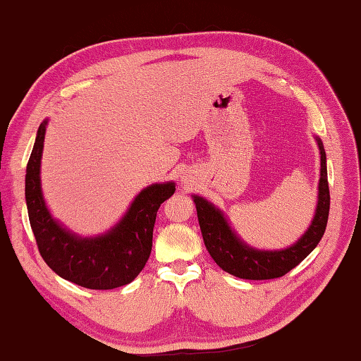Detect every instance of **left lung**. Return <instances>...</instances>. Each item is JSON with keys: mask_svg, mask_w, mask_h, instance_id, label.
Returning a JSON list of instances; mask_svg holds the SVG:
<instances>
[{"mask_svg": "<svg viewBox=\"0 0 361 361\" xmlns=\"http://www.w3.org/2000/svg\"><path fill=\"white\" fill-rule=\"evenodd\" d=\"M320 148V183L319 204L312 224L295 245L280 252H259L247 247L229 228L221 212L205 199L194 195L197 218L205 247L216 264L232 276L247 280H269L282 277L296 267L305 256L319 245L325 234L329 213V188L326 175V154L319 140Z\"/></svg>", "mask_w": 361, "mask_h": 361, "instance_id": "8db88e82", "label": "left lung"}]
</instances>
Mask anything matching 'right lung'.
Returning <instances> with one entry per match:
<instances>
[{"label":"right lung","instance_id":"obj_1","mask_svg":"<svg viewBox=\"0 0 361 361\" xmlns=\"http://www.w3.org/2000/svg\"><path fill=\"white\" fill-rule=\"evenodd\" d=\"M46 124L47 121L42 122L36 133L25 176L28 218L39 255L57 276L84 288L113 290L130 283L149 258L157 210L175 192V185L166 183L143 189L108 234L81 239L63 229L42 200L39 164Z\"/></svg>","mask_w":361,"mask_h":361}]
</instances>
